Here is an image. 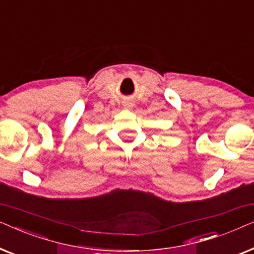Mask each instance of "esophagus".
Masks as SVG:
<instances>
[{
  "label": "esophagus",
  "mask_w": 254,
  "mask_h": 254,
  "mask_svg": "<svg viewBox=\"0 0 254 254\" xmlns=\"http://www.w3.org/2000/svg\"><path fill=\"white\" fill-rule=\"evenodd\" d=\"M124 106H125V107H128V109H130V107L133 106V105H131V103H128V102H127V103L124 104Z\"/></svg>",
  "instance_id": "34e87169"
}]
</instances>
